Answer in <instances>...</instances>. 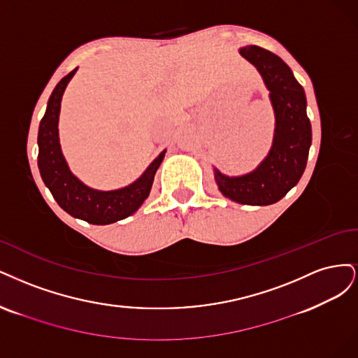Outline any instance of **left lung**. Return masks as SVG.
Wrapping results in <instances>:
<instances>
[{
  "instance_id": "left-lung-1",
  "label": "left lung",
  "mask_w": 358,
  "mask_h": 358,
  "mask_svg": "<svg viewBox=\"0 0 358 358\" xmlns=\"http://www.w3.org/2000/svg\"><path fill=\"white\" fill-rule=\"evenodd\" d=\"M239 55L256 66L275 114L272 147L256 169L229 177L214 168L218 190L242 205H272L282 199L301 180L306 168L313 131L306 116V96L293 71L280 56L259 45H245Z\"/></svg>"
}]
</instances>
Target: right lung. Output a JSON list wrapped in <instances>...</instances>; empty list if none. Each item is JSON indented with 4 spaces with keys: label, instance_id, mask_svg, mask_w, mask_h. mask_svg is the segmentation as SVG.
<instances>
[{
    "label": "right lung",
    "instance_id": "right-lung-1",
    "mask_svg": "<svg viewBox=\"0 0 358 358\" xmlns=\"http://www.w3.org/2000/svg\"><path fill=\"white\" fill-rule=\"evenodd\" d=\"M77 71L65 76L53 89L38 128V169L45 187L70 215L90 224H111L132 215L148 198L156 171L165 157L164 150L129 186L96 190L78 180L68 166L59 143V113L64 92Z\"/></svg>",
    "mask_w": 358,
    "mask_h": 358
}]
</instances>
